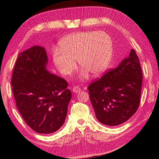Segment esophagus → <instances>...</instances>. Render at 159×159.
I'll use <instances>...</instances> for the list:
<instances>
[{"instance_id":"1","label":"esophagus","mask_w":159,"mask_h":159,"mask_svg":"<svg viewBox=\"0 0 159 159\" xmlns=\"http://www.w3.org/2000/svg\"><path fill=\"white\" fill-rule=\"evenodd\" d=\"M72 91L74 93H78V92H80V91H81V89L79 88V86H74L72 88Z\"/></svg>"}]
</instances>
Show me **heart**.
<instances>
[{
	"label": "heart",
	"mask_w": 159,
	"mask_h": 159,
	"mask_svg": "<svg viewBox=\"0 0 159 159\" xmlns=\"http://www.w3.org/2000/svg\"><path fill=\"white\" fill-rule=\"evenodd\" d=\"M61 48L52 50L53 61L63 75L76 69L75 60L83 67L81 76L89 72L94 76L105 70L112 57V40L104 31H85L67 35L60 42Z\"/></svg>",
	"instance_id": "heart-1"
}]
</instances>
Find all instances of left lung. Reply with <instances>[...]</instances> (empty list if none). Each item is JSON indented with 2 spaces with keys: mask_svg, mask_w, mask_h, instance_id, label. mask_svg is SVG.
I'll list each match as a JSON object with an SVG mask.
<instances>
[{
  "mask_svg": "<svg viewBox=\"0 0 159 159\" xmlns=\"http://www.w3.org/2000/svg\"><path fill=\"white\" fill-rule=\"evenodd\" d=\"M142 82L139 57L132 49L116 68L110 69L88 87L98 120L108 126H117L129 120L139 106Z\"/></svg>",
  "mask_w": 159,
  "mask_h": 159,
  "instance_id": "1",
  "label": "left lung"
}]
</instances>
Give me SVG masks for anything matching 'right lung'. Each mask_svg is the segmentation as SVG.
Listing matches in <instances>:
<instances>
[{
	"mask_svg": "<svg viewBox=\"0 0 159 159\" xmlns=\"http://www.w3.org/2000/svg\"><path fill=\"white\" fill-rule=\"evenodd\" d=\"M45 49L33 46L20 54L11 86L16 107L26 124L41 134L58 130L65 122L72 94L63 78L46 69Z\"/></svg>",
	"mask_w": 159,
	"mask_h": 159,
	"instance_id": "add662e5",
	"label": "right lung"
}]
</instances>
